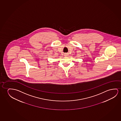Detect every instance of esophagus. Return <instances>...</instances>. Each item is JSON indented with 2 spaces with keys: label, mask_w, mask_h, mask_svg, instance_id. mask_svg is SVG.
I'll use <instances>...</instances> for the list:
<instances>
[{
  "label": "esophagus",
  "mask_w": 121,
  "mask_h": 121,
  "mask_svg": "<svg viewBox=\"0 0 121 121\" xmlns=\"http://www.w3.org/2000/svg\"><path fill=\"white\" fill-rule=\"evenodd\" d=\"M68 55V54H65V56H67Z\"/></svg>",
  "instance_id": "1"
}]
</instances>
